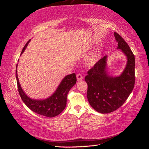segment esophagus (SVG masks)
<instances>
[{
	"instance_id": "34e87169",
	"label": "esophagus",
	"mask_w": 149,
	"mask_h": 149,
	"mask_svg": "<svg viewBox=\"0 0 149 149\" xmlns=\"http://www.w3.org/2000/svg\"><path fill=\"white\" fill-rule=\"evenodd\" d=\"M76 78H77L78 81H80L83 79V76L81 74H77V75H76Z\"/></svg>"
}]
</instances>
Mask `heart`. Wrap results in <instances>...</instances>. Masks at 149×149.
<instances>
[{"instance_id": "obj_1", "label": "heart", "mask_w": 149, "mask_h": 149, "mask_svg": "<svg viewBox=\"0 0 149 149\" xmlns=\"http://www.w3.org/2000/svg\"><path fill=\"white\" fill-rule=\"evenodd\" d=\"M89 63L90 65H93L96 63V57L95 56H92L89 58Z\"/></svg>"}]
</instances>
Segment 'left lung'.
I'll return each mask as SVG.
<instances>
[{"label":"left lung","mask_w":149,"mask_h":149,"mask_svg":"<svg viewBox=\"0 0 149 149\" xmlns=\"http://www.w3.org/2000/svg\"><path fill=\"white\" fill-rule=\"evenodd\" d=\"M118 47L127 57V63L119 77H111L106 71V56L101 58L88 71L87 97L90 105L102 114L110 113L119 108L127 100L135 84V57L128 44L114 32Z\"/></svg>","instance_id":"8db88e82"}]
</instances>
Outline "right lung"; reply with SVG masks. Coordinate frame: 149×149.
I'll use <instances>...</instances> for the list:
<instances>
[{
    "label": "right lung",
    "instance_id": "1",
    "mask_svg": "<svg viewBox=\"0 0 149 149\" xmlns=\"http://www.w3.org/2000/svg\"><path fill=\"white\" fill-rule=\"evenodd\" d=\"M30 40L25 44L21 54L24 52ZM15 74L20 96L25 105L34 112L40 115L48 117V118L55 117L60 114L65 109L66 105L68 93L76 83L75 73L67 75L62 80L56 91L51 97L45 100H33L26 95L20 86L17 73V67Z\"/></svg>",
    "mask_w": 149,
    "mask_h": 149
}]
</instances>
